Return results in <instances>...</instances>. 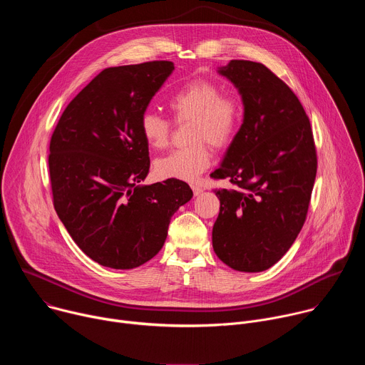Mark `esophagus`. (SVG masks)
<instances>
[{
	"label": "esophagus",
	"mask_w": 365,
	"mask_h": 365,
	"mask_svg": "<svg viewBox=\"0 0 365 365\" xmlns=\"http://www.w3.org/2000/svg\"><path fill=\"white\" fill-rule=\"evenodd\" d=\"M190 187H192V190H193V195H195V196H197L199 193H202V192H203V186H202L200 183H192V185H190Z\"/></svg>",
	"instance_id": "34e87169"
}]
</instances>
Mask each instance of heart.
I'll list each match as a JSON object with an SVG mask.
<instances>
[{"label": "heart", "instance_id": "b5f03b06", "mask_svg": "<svg viewBox=\"0 0 365 365\" xmlns=\"http://www.w3.org/2000/svg\"><path fill=\"white\" fill-rule=\"evenodd\" d=\"M222 92L212 81L195 79L169 98L168 106L176 121H193L190 140L195 143L176 148L155 162V172L162 178L196 180L212 160L207 143L224 148L234 141L242 124L244 103L240 96ZM140 131L150 147L162 150L169 145L172 123L158 113L145 111L140 118Z\"/></svg>", "mask_w": 365, "mask_h": 365}]
</instances>
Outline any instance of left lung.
<instances>
[{"label":"left lung","instance_id":"left-lung-1","mask_svg":"<svg viewBox=\"0 0 365 365\" xmlns=\"http://www.w3.org/2000/svg\"><path fill=\"white\" fill-rule=\"evenodd\" d=\"M244 103L241 128L211 178L237 189H215L221 206L214 251L237 272L274 266L307 215L318 159L309 118L294 92L263 63L231 61L218 71Z\"/></svg>","mask_w":365,"mask_h":365}]
</instances>
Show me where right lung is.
<instances>
[{
  "label": "right lung",
  "instance_id": "1",
  "mask_svg": "<svg viewBox=\"0 0 365 365\" xmlns=\"http://www.w3.org/2000/svg\"><path fill=\"white\" fill-rule=\"evenodd\" d=\"M173 69L169 61L103 69L69 102L51 135L56 214L103 267L147 263L162 250L172 215L193 196L179 179L138 185L150 169L140 118Z\"/></svg>",
  "mask_w": 365,
  "mask_h": 365
}]
</instances>
